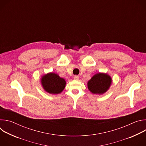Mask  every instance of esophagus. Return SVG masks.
I'll use <instances>...</instances> for the list:
<instances>
[{"instance_id":"1","label":"esophagus","mask_w":146,"mask_h":146,"mask_svg":"<svg viewBox=\"0 0 146 146\" xmlns=\"http://www.w3.org/2000/svg\"><path fill=\"white\" fill-rule=\"evenodd\" d=\"M74 79L75 80H78L79 79V77H78V76H76H76H74Z\"/></svg>"}]
</instances>
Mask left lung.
I'll return each mask as SVG.
<instances>
[{"mask_svg":"<svg viewBox=\"0 0 146 146\" xmlns=\"http://www.w3.org/2000/svg\"><path fill=\"white\" fill-rule=\"evenodd\" d=\"M111 82L112 78L109 74L99 72L94 74L88 81L87 87L93 94L102 95L108 91Z\"/></svg>","mask_w":146,"mask_h":146,"instance_id":"obj_1","label":"left lung"}]
</instances>
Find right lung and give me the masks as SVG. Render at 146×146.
Masks as SVG:
<instances>
[{
    "mask_svg": "<svg viewBox=\"0 0 146 146\" xmlns=\"http://www.w3.org/2000/svg\"><path fill=\"white\" fill-rule=\"evenodd\" d=\"M66 81L53 72L48 73L41 76V84L44 91L50 94H60L65 88Z\"/></svg>",
    "mask_w": 146,
    "mask_h": 146,
    "instance_id": "right-lung-1",
    "label": "right lung"
}]
</instances>
